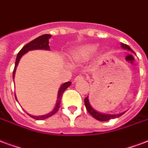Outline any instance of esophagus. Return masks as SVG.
<instances>
[{"instance_id": "obj_1", "label": "esophagus", "mask_w": 148, "mask_h": 148, "mask_svg": "<svg viewBox=\"0 0 148 148\" xmlns=\"http://www.w3.org/2000/svg\"><path fill=\"white\" fill-rule=\"evenodd\" d=\"M83 76H82V75H78V76H77V77L74 78V82H79V81H81V80H83Z\"/></svg>"}]
</instances>
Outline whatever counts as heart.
Listing matches in <instances>:
<instances>
[{
  "label": "heart",
  "mask_w": 148,
  "mask_h": 148,
  "mask_svg": "<svg viewBox=\"0 0 148 148\" xmlns=\"http://www.w3.org/2000/svg\"><path fill=\"white\" fill-rule=\"evenodd\" d=\"M98 47L93 44H88L78 47L71 53V57L74 61H82L88 60L97 51Z\"/></svg>",
  "instance_id": "obj_1"
}]
</instances>
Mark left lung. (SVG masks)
Segmentation results:
<instances>
[{"label":"left lung","mask_w":148,"mask_h":148,"mask_svg":"<svg viewBox=\"0 0 148 148\" xmlns=\"http://www.w3.org/2000/svg\"><path fill=\"white\" fill-rule=\"evenodd\" d=\"M121 46L122 49H127V50H129L130 52H133V51L131 49V48H130L129 45H125V44L121 43ZM133 53H134V52H133ZM85 108H86L87 110L88 111V113L90 114L92 116L94 119H97V120H99V121H108V120H110V119L119 118V117L121 116L125 113V112H123V113L118 114H103L101 113V112H99V111H97L96 110H95V109L92 107V105H91L90 103H89L88 96H87V97H85Z\"/></svg>","instance_id":"left-lung-1"}]
</instances>
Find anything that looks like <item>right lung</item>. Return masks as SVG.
Masks as SVG:
<instances>
[{"label": "right lung", "mask_w": 148, "mask_h": 148, "mask_svg": "<svg viewBox=\"0 0 148 148\" xmlns=\"http://www.w3.org/2000/svg\"><path fill=\"white\" fill-rule=\"evenodd\" d=\"M52 35L50 34H43L38 37V38H35L34 40H33L32 41H30L28 44H27L23 48V49L19 51V52L17 55V57H16V64H15V68H14V71H13V79L15 78V74H16V67L18 64V62L21 59V57L23 56L24 54H26L27 52H28L29 51H32V50H37V49H44V50H50V46H49V39L51 38ZM71 85V82H66L64 84L60 86V89H59V92H58V96H57V101H56V106H55L54 109L49 112V114H44V115L41 116H35V115H31V114H29L31 118L36 119V120H44V119H46L49 117L52 116L54 114H56L57 112V110H59L60 106V102H61V99H62V96H63V92L68 88L69 86ZM16 99H17L16 96Z\"/></svg>", "instance_id": "right-lung-1"}]
</instances>
